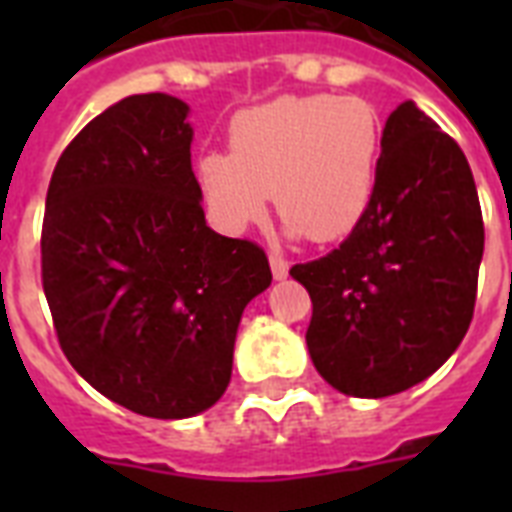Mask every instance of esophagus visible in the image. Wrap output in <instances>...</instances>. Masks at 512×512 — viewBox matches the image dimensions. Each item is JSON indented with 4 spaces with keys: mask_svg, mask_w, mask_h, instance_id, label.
Instances as JSON below:
<instances>
[{
    "mask_svg": "<svg viewBox=\"0 0 512 512\" xmlns=\"http://www.w3.org/2000/svg\"><path fill=\"white\" fill-rule=\"evenodd\" d=\"M268 260H271V271H273V279H287L289 276V263L287 260H284V257L279 255V252H271V257H268Z\"/></svg>",
    "mask_w": 512,
    "mask_h": 512,
    "instance_id": "esophagus-1",
    "label": "esophagus"
}]
</instances>
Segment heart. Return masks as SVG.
<instances>
[{"label": "heart", "instance_id": "1", "mask_svg": "<svg viewBox=\"0 0 512 512\" xmlns=\"http://www.w3.org/2000/svg\"><path fill=\"white\" fill-rule=\"evenodd\" d=\"M225 151L199 159L201 196L225 231L268 212L311 241L345 239L372 204L382 151L377 108L364 98L284 95L233 116Z\"/></svg>", "mask_w": 512, "mask_h": 512}]
</instances>
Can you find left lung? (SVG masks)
<instances>
[{"label":"left lung","instance_id":"8db88e82","mask_svg":"<svg viewBox=\"0 0 512 512\" xmlns=\"http://www.w3.org/2000/svg\"><path fill=\"white\" fill-rule=\"evenodd\" d=\"M481 257L484 217L468 159L406 100L382 130L364 220L329 255L289 271L311 295L313 366L358 398L430 377L473 321Z\"/></svg>","mask_w":512,"mask_h":512}]
</instances>
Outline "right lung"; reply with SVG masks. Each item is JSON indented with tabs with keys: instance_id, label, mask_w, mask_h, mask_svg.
<instances>
[{
	"instance_id": "obj_1",
	"label": "right lung",
	"mask_w": 512,
	"mask_h": 512,
	"mask_svg": "<svg viewBox=\"0 0 512 512\" xmlns=\"http://www.w3.org/2000/svg\"><path fill=\"white\" fill-rule=\"evenodd\" d=\"M183 100L130 95L60 154L42 223V287L60 350L143 417L204 412L231 382L241 313L271 287L265 249L204 220Z\"/></svg>"
}]
</instances>
